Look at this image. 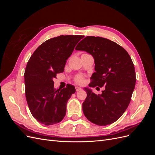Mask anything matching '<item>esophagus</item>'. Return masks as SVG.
Returning a JSON list of instances; mask_svg holds the SVG:
<instances>
[{
    "label": "esophagus",
    "instance_id": "34e87169",
    "mask_svg": "<svg viewBox=\"0 0 155 155\" xmlns=\"http://www.w3.org/2000/svg\"><path fill=\"white\" fill-rule=\"evenodd\" d=\"M81 90V87H76V91H79Z\"/></svg>",
    "mask_w": 155,
    "mask_h": 155
}]
</instances>
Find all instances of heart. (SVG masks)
Here are the masks:
<instances>
[{
  "instance_id": "heart-1",
  "label": "heart",
  "mask_w": 155,
  "mask_h": 155,
  "mask_svg": "<svg viewBox=\"0 0 155 155\" xmlns=\"http://www.w3.org/2000/svg\"><path fill=\"white\" fill-rule=\"evenodd\" d=\"M75 81H76V82L78 84H82L84 81V78L81 76H78V77H76V79H75Z\"/></svg>"
}]
</instances>
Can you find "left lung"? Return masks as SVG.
<instances>
[{"label":"left lung","instance_id":"1","mask_svg":"<svg viewBox=\"0 0 155 155\" xmlns=\"http://www.w3.org/2000/svg\"><path fill=\"white\" fill-rule=\"evenodd\" d=\"M76 50L87 51L94 59L96 72L89 87H105L98 95L85 88L87 96L83 103L84 114L97 125L114 123L128 107L134 89L136 74L130 57L121 46L100 37H85Z\"/></svg>","mask_w":155,"mask_h":155}]
</instances>
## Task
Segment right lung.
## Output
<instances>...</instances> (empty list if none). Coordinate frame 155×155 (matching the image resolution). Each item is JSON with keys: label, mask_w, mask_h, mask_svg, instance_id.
<instances>
[{"label": "right lung", "mask_w": 155, "mask_h": 155, "mask_svg": "<svg viewBox=\"0 0 155 155\" xmlns=\"http://www.w3.org/2000/svg\"><path fill=\"white\" fill-rule=\"evenodd\" d=\"M83 35H60L46 41L32 54L25 72V94L29 109L39 123L51 125L66 114L74 86L55 89L53 79L63 72L67 60Z\"/></svg>", "instance_id": "1"}]
</instances>
